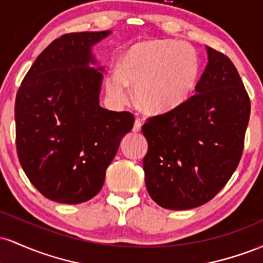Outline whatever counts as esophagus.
<instances>
[{
	"instance_id": "esophagus-1",
	"label": "esophagus",
	"mask_w": 263,
	"mask_h": 263,
	"mask_svg": "<svg viewBox=\"0 0 263 263\" xmlns=\"http://www.w3.org/2000/svg\"><path fill=\"white\" fill-rule=\"evenodd\" d=\"M142 127V121L141 119H136L135 125H134V132H140Z\"/></svg>"
}]
</instances>
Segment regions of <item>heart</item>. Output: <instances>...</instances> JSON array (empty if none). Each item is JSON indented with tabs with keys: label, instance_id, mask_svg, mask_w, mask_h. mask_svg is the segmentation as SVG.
I'll use <instances>...</instances> for the list:
<instances>
[{
	"label": "heart",
	"instance_id": "heart-1",
	"mask_svg": "<svg viewBox=\"0 0 263 263\" xmlns=\"http://www.w3.org/2000/svg\"><path fill=\"white\" fill-rule=\"evenodd\" d=\"M199 58L192 44L176 39L136 43L122 55L119 71L107 79V91L117 101L127 99L128 85L147 114H164L186 101L199 78Z\"/></svg>",
	"mask_w": 263,
	"mask_h": 263
}]
</instances>
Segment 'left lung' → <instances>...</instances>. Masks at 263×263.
<instances>
[{"mask_svg":"<svg viewBox=\"0 0 263 263\" xmlns=\"http://www.w3.org/2000/svg\"><path fill=\"white\" fill-rule=\"evenodd\" d=\"M206 50L209 62L194 95L142 126L148 142L143 158L147 192L165 209H193L210 201L242 156L249 93L231 60L210 47Z\"/></svg>","mask_w":263,"mask_h":263,"instance_id":"left-lung-1","label":"left lung"}]
</instances>
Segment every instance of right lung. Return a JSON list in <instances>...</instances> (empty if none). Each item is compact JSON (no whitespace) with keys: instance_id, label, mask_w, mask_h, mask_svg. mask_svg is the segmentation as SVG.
Instances as JSON below:
<instances>
[{"instance_id":"right-lung-1","label":"right lung","mask_w":263,"mask_h":263,"mask_svg":"<svg viewBox=\"0 0 263 263\" xmlns=\"http://www.w3.org/2000/svg\"><path fill=\"white\" fill-rule=\"evenodd\" d=\"M110 31L68 33L38 55L17 91L16 147L21 165L42 195L63 204L90 200L122 137L134 127L128 111L102 108V68L93 44Z\"/></svg>"}]
</instances>
